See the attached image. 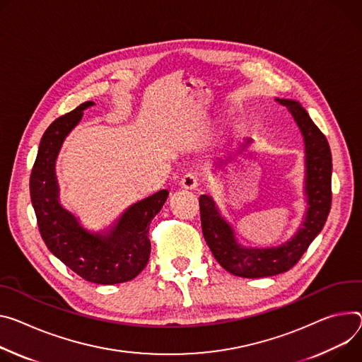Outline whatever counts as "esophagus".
<instances>
[{
	"label": "esophagus",
	"mask_w": 362,
	"mask_h": 362,
	"mask_svg": "<svg viewBox=\"0 0 362 362\" xmlns=\"http://www.w3.org/2000/svg\"><path fill=\"white\" fill-rule=\"evenodd\" d=\"M180 185H182V187L186 189V190H194L196 187H198V185H199V183H198V176L193 175V173H187V175H185V176L182 177Z\"/></svg>",
	"instance_id": "1"
}]
</instances>
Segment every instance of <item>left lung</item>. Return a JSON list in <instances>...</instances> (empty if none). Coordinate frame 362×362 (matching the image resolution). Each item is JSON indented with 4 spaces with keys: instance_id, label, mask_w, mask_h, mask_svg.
I'll return each instance as SVG.
<instances>
[{
    "instance_id": "1",
    "label": "left lung",
    "mask_w": 362,
    "mask_h": 362,
    "mask_svg": "<svg viewBox=\"0 0 362 362\" xmlns=\"http://www.w3.org/2000/svg\"><path fill=\"white\" fill-rule=\"evenodd\" d=\"M276 101L291 112L305 140V194L308 209L299 231L290 241L279 247L247 248L238 244L233 226L221 215L211 196L202 194L199 198L202 233L215 259L226 272L245 279L270 277L290 270L322 231L331 211L332 154L326 137L298 101L283 98H276ZM250 143L251 140L247 139L241 150ZM231 158L228 157V160ZM228 160L221 163L225 164Z\"/></svg>"
}]
</instances>
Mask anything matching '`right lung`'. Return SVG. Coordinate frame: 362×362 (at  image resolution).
I'll list each match as a JSON object with an SVG mask.
<instances>
[{
	"label": "right lung",
	"mask_w": 362,
	"mask_h": 362,
	"mask_svg": "<svg viewBox=\"0 0 362 362\" xmlns=\"http://www.w3.org/2000/svg\"><path fill=\"white\" fill-rule=\"evenodd\" d=\"M92 105V101L83 103L49 125L31 169L30 196L40 235L50 252L86 281L117 284L133 280L147 266L150 223L168 201L169 192L163 189L131 205L104 233H89L60 205L54 163L63 140L78 125L83 110Z\"/></svg>",
	"instance_id": "right-lung-1"
}]
</instances>
